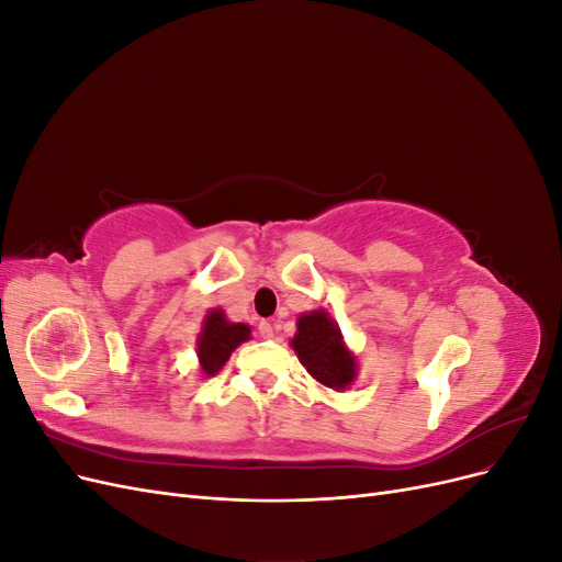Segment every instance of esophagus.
<instances>
[{
    "label": "esophagus",
    "instance_id": "esophagus-1",
    "mask_svg": "<svg viewBox=\"0 0 562 562\" xmlns=\"http://www.w3.org/2000/svg\"><path fill=\"white\" fill-rule=\"evenodd\" d=\"M260 330H262V335H267V337L274 335V326H271L269 321H260Z\"/></svg>",
    "mask_w": 562,
    "mask_h": 562
}]
</instances>
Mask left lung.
<instances>
[{"mask_svg":"<svg viewBox=\"0 0 562 562\" xmlns=\"http://www.w3.org/2000/svg\"><path fill=\"white\" fill-rule=\"evenodd\" d=\"M293 349L297 351L302 366L310 370V375L321 384L345 389L353 382L356 363L342 345V335L326 312L300 316Z\"/></svg>","mask_w":562,"mask_h":562,"instance_id":"obj_1","label":"left lung"}]
</instances>
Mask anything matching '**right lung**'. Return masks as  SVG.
<instances>
[{"label":"right lung","mask_w":562,"mask_h":562,"mask_svg":"<svg viewBox=\"0 0 562 562\" xmlns=\"http://www.w3.org/2000/svg\"><path fill=\"white\" fill-rule=\"evenodd\" d=\"M250 328L244 323H229L223 312H211L206 316V326L199 335V359L206 375H213L225 366L229 353L246 342Z\"/></svg>","instance_id":"add662e5"}]
</instances>
